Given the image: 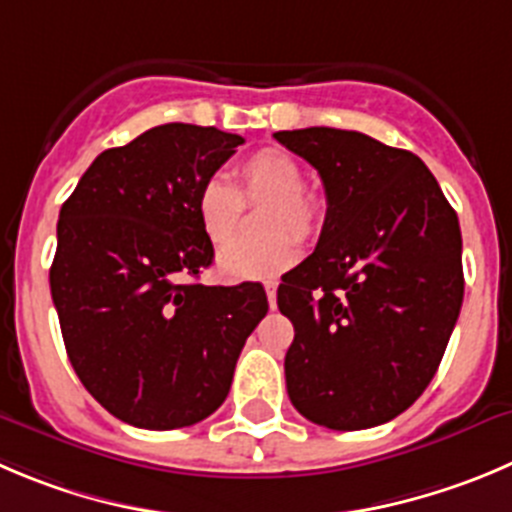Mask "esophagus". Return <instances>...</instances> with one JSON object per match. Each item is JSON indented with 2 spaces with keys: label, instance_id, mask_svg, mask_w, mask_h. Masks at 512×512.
<instances>
[{
  "label": "esophagus",
  "instance_id": "obj_1",
  "mask_svg": "<svg viewBox=\"0 0 512 512\" xmlns=\"http://www.w3.org/2000/svg\"><path fill=\"white\" fill-rule=\"evenodd\" d=\"M266 296H269V306H271V309H274V306H276V289H279V281H274V279H271V281H266Z\"/></svg>",
  "mask_w": 512,
  "mask_h": 512
}]
</instances>
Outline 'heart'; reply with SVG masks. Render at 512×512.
I'll return each instance as SVG.
<instances>
[{
    "instance_id": "1",
    "label": "heart",
    "mask_w": 512,
    "mask_h": 512,
    "mask_svg": "<svg viewBox=\"0 0 512 512\" xmlns=\"http://www.w3.org/2000/svg\"><path fill=\"white\" fill-rule=\"evenodd\" d=\"M241 191L223 175H211L196 196V216L213 246H225L235 235L242 212V198L274 197L270 230L274 237L261 242H237L223 248L218 269L228 279H266L299 261V238L319 231L324 206L316 193L304 188L299 160L281 148H261L248 155L238 168Z\"/></svg>"
}]
</instances>
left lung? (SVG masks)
<instances>
[{
  "label": "left lung",
  "mask_w": 512,
  "mask_h": 512,
  "mask_svg": "<svg viewBox=\"0 0 512 512\" xmlns=\"http://www.w3.org/2000/svg\"><path fill=\"white\" fill-rule=\"evenodd\" d=\"M274 138L319 170L326 193L314 253L276 291L294 324L291 405L329 430L382 425L425 392L460 316L457 213L410 150L337 128Z\"/></svg>",
  "instance_id": "obj_1"
}]
</instances>
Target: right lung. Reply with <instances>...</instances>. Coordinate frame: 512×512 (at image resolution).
Listing matches in <instances>:
<instances>
[{
	"mask_svg": "<svg viewBox=\"0 0 512 512\" xmlns=\"http://www.w3.org/2000/svg\"><path fill=\"white\" fill-rule=\"evenodd\" d=\"M241 143L216 128L158 125L97 155L62 203L50 289L67 357L87 392L133 427L213 415L269 311L256 281H183L213 264L198 188Z\"/></svg>",
	"mask_w": 512,
	"mask_h": 512,
	"instance_id": "obj_1",
	"label": "right lung"
}]
</instances>
